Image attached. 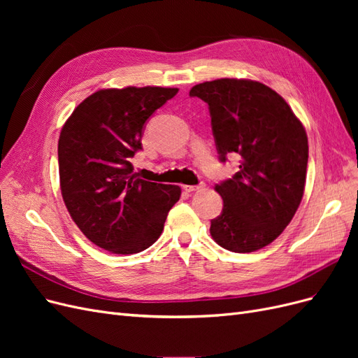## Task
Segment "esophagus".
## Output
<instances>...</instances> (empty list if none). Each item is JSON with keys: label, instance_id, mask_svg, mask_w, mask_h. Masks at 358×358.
Wrapping results in <instances>:
<instances>
[{"label": "esophagus", "instance_id": "obj_1", "mask_svg": "<svg viewBox=\"0 0 358 358\" xmlns=\"http://www.w3.org/2000/svg\"><path fill=\"white\" fill-rule=\"evenodd\" d=\"M206 188V185L204 183L201 182V183H199V185H185L183 187V189H185L187 192H194V191H200V189H204Z\"/></svg>", "mask_w": 358, "mask_h": 358}]
</instances>
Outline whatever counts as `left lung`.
<instances>
[{
  "label": "left lung",
  "mask_w": 358,
  "mask_h": 358,
  "mask_svg": "<svg viewBox=\"0 0 358 358\" xmlns=\"http://www.w3.org/2000/svg\"><path fill=\"white\" fill-rule=\"evenodd\" d=\"M189 95L209 106L220 159L241 157L236 175L215 187L224 208L210 234L229 251L254 252L272 243L299 209L309 150L305 127L282 96L255 80L204 82Z\"/></svg>",
  "instance_id": "left-lung-1"
}]
</instances>
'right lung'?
<instances>
[{
	"mask_svg": "<svg viewBox=\"0 0 358 358\" xmlns=\"http://www.w3.org/2000/svg\"><path fill=\"white\" fill-rule=\"evenodd\" d=\"M178 88L127 86L100 90L76 107L58 142L64 203L88 239L113 254H137L154 245L178 185L138 179L131 164L142 150L145 122Z\"/></svg>",
	"mask_w": 358,
	"mask_h": 358,
	"instance_id": "obj_1",
	"label": "right lung"
}]
</instances>
